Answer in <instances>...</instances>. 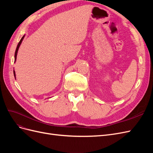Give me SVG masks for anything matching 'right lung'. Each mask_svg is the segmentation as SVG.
<instances>
[{
  "label": "right lung",
  "instance_id": "right-lung-1",
  "mask_svg": "<svg viewBox=\"0 0 153 153\" xmlns=\"http://www.w3.org/2000/svg\"><path fill=\"white\" fill-rule=\"evenodd\" d=\"M25 36V35H24V36L22 37V39H20V42L18 43V45H17V47H16V51H15V62H16V56H17V53H18V49H19L20 46V45H21V43H22V42L23 39H24ZM13 73H14V76H15V79H16V74H15V70H13Z\"/></svg>",
  "mask_w": 153,
  "mask_h": 153
}]
</instances>
